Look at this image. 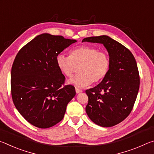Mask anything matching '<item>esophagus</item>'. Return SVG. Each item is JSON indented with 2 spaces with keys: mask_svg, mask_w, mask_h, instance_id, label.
Returning <instances> with one entry per match:
<instances>
[{
  "mask_svg": "<svg viewBox=\"0 0 154 154\" xmlns=\"http://www.w3.org/2000/svg\"><path fill=\"white\" fill-rule=\"evenodd\" d=\"M75 91H76V93H77V94H79V93H80V92H82V90L78 89L77 88H75Z\"/></svg>",
  "mask_w": 154,
  "mask_h": 154,
  "instance_id": "1",
  "label": "esophagus"
}]
</instances>
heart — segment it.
Instances as JSON below:
<instances>
[{"instance_id": "obj_1", "label": "heart", "mask_w": 154, "mask_h": 154, "mask_svg": "<svg viewBox=\"0 0 154 154\" xmlns=\"http://www.w3.org/2000/svg\"><path fill=\"white\" fill-rule=\"evenodd\" d=\"M58 69L65 77L71 78L79 67V75L69 82L77 88H83L91 83H97L107 75L110 58L105 51L97 48L82 45L72 49L69 56L59 54L56 57Z\"/></svg>"}]
</instances>
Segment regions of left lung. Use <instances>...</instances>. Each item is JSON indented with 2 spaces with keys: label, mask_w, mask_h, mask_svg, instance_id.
Listing matches in <instances>:
<instances>
[{
  "label": "left lung",
  "mask_w": 154,
  "mask_h": 154,
  "mask_svg": "<svg viewBox=\"0 0 154 154\" xmlns=\"http://www.w3.org/2000/svg\"><path fill=\"white\" fill-rule=\"evenodd\" d=\"M84 41L103 44L110 58L106 77L94 88L85 90V111L96 124L113 126L129 116L136 101L140 84L136 60L128 49L108 36H90Z\"/></svg>",
  "instance_id": "left-lung-1"
}]
</instances>
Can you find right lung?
<instances>
[{"mask_svg":"<svg viewBox=\"0 0 154 154\" xmlns=\"http://www.w3.org/2000/svg\"><path fill=\"white\" fill-rule=\"evenodd\" d=\"M76 40L44 33L20 49L11 68L13 102L27 122L48 128L63 119L66 106L75 96V87L64 85L56 64L58 54Z\"/></svg>","mask_w":154,"mask_h":154,"instance_id":"1","label":"right lung"}]
</instances>
